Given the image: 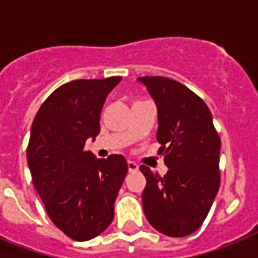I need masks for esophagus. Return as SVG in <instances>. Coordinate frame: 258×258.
<instances>
[{
    "mask_svg": "<svg viewBox=\"0 0 258 258\" xmlns=\"http://www.w3.org/2000/svg\"><path fill=\"white\" fill-rule=\"evenodd\" d=\"M138 169H139V165H138V163H135L134 161H128V171L130 172L137 171Z\"/></svg>",
    "mask_w": 258,
    "mask_h": 258,
    "instance_id": "esophagus-1",
    "label": "esophagus"
}]
</instances>
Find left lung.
Here are the masks:
<instances>
[{"label":"left lung","instance_id":"1","mask_svg":"<svg viewBox=\"0 0 258 258\" xmlns=\"http://www.w3.org/2000/svg\"><path fill=\"white\" fill-rule=\"evenodd\" d=\"M138 80L157 104L158 154L169 167L165 176L139 167L146 218L165 236H188L204 224L220 188V135L206 103L187 87L162 76Z\"/></svg>","mask_w":258,"mask_h":258}]
</instances>
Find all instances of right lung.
Wrapping results in <instances>:
<instances>
[{
  "label": "right lung",
  "instance_id": "obj_1",
  "mask_svg": "<svg viewBox=\"0 0 258 258\" xmlns=\"http://www.w3.org/2000/svg\"><path fill=\"white\" fill-rule=\"evenodd\" d=\"M120 76L79 79L50 93L38 108L26 161L48 216L75 241L99 236L113 220V206L128 166L123 155L97 159L84 146L100 133L105 97Z\"/></svg>",
  "mask_w": 258,
  "mask_h": 258
}]
</instances>
